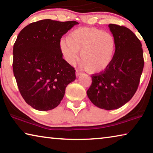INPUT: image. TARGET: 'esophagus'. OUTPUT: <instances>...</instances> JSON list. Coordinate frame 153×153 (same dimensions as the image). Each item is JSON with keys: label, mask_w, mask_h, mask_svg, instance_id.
<instances>
[{"label": "esophagus", "mask_w": 153, "mask_h": 153, "mask_svg": "<svg viewBox=\"0 0 153 153\" xmlns=\"http://www.w3.org/2000/svg\"><path fill=\"white\" fill-rule=\"evenodd\" d=\"M81 75H82V73H81V72H79V71L76 70V77H79L80 76H81Z\"/></svg>", "instance_id": "esophagus-1"}]
</instances>
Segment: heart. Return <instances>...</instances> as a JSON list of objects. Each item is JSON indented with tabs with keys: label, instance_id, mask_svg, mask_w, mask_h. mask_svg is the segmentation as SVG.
Listing matches in <instances>:
<instances>
[{
	"label": "heart",
	"instance_id": "obj_1",
	"mask_svg": "<svg viewBox=\"0 0 153 153\" xmlns=\"http://www.w3.org/2000/svg\"><path fill=\"white\" fill-rule=\"evenodd\" d=\"M60 49L69 64H74L79 52V63L89 74H99L112 64L117 50V40L109 32L97 27L74 30L60 42Z\"/></svg>",
	"mask_w": 153,
	"mask_h": 153
}]
</instances>
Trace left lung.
<instances>
[{
    "instance_id": "left-lung-1",
    "label": "left lung",
    "mask_w": 153,
    "mask_h": 153,
    "mask_svg": "<svg viewBox=\"0 0 153 153\" xmlns=\"http://www.w3.org/2000/svg\"><path fill=\"white\" fill-rule=\"evenodd\" d=\"M108 27L117 40L115 58L105 71L92 75L87 95L97 107L113 110L122 107L133 97L144 62L142 44L130 30L112 24Z\"/></svg>"
}]
</instances>
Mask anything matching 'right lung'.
I'll return each mask as SVG.
<instances>
[{"label":"right lung","mask_w":153,"mask_h":153,"mask_svg":"<svg viewBox=\"0 0 153 153\" xmlns=\"http://www.w3.org/2000/svg\"><path fill=\"white\" fill-rule=\"evenodd\" d=\"M78 23L43 19L25 26L13 46V70L25 101L46 111L60 104L76 70L63 59L60 41Z\"/></svg>","instance_id":"right-lung-1"}]
</instances>
